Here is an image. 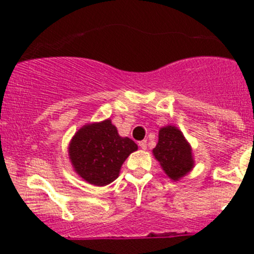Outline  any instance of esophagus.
<instances>
[{
    "label": "esophagus",
    "instance_id": "obj_1",
    "mask_svg": "<svg viewBox=\"0 0 254 254\" xmlns=\"http://www.w3.org/2000/svg\"><path fill=\"white\" fill-rule=\"evenodd\" d=\"M138 145L142 148V149H147V141H145V139H143V141L139 142Z\"/></svg>",
    "mask_w": 254,
    "mask_h": 254
}]
</instances>
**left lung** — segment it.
Instances as JSON below:
<instances>
[{
  "label": "left lung",
  "mask_w": 254,
  "mask_h": 254,
  "mask_svg": "<svg viewBox=\"0 0 254 254\" xmlns=\"http://www.w3.org/2000/svg\"><path fill=\"white\" fill-rule=\"evenodd\" d=\"M153 154L165 173L173 180H179L193 168L190 143L182 131L172 125L160 129L159 142L153 149Z\"/></svg>",
  "instance_id": "1"
}]
</instances>
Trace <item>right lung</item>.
Masks as SVG:
<instances>
[{
    "instance_id": "right-lung-1",
    "label": "right lung",
    "mask_w": 254,
    "mask_h": 254,
    "mask_svg": "<svg viewBox=\"0 0 254 254\" xmlns=\"http://www.w3.org/2000/svg\"><path fill=\"white\" fill-rule=\"evenodd\" d=\"M135 150L137 144L129 137L119 136L111 119L83 125L72 137L68 148L74 171L95 186L115 182L122 165Z\"/></svg>"
}]
</instances>
